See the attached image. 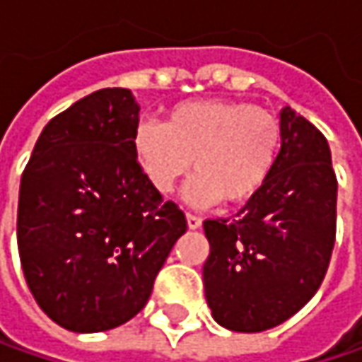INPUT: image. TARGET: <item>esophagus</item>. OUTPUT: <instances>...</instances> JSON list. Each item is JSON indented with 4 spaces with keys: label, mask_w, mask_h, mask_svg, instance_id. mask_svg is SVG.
<instances>
[{
    "label": "esophagus",
    "mask_w": 362,
    "mask_h": 362,
    "mask_svg": "<svg viewBox=\"0 0 362 362\" xmlns=\"http://www.w3.org/2000/svg\"><path fill=\"white\" fill-rule=\"evenodd\" d=\"M186 225H188V228H198L200 225H202V218L200 216H197V214H186Z\"/></svg>",
    "instance_id": "34e87169"
}]
</instances>
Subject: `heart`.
<instances>
[{"label":"heart","instance_id":"obj_1","mask_svg":"<svg viewBox=\"0 0 362 362\" xmlns=\"http://www.w3.org/2000/svg\"><path fill=\"white\" fill-rule=\"evenodd\" d=\"M284 146L279 119L251 103L198 99L178 103L165 123L141 119L132 148L151 186L168 194L190 172L186 186L194 204L225 200L227 204L255 197L274 174Z\"/></svg>","mask_w":362,"mask_h":362}]
</instances>
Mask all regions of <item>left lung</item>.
I'll list each match as a JSON object with an SVG mask.
<instances>
[{
	"mask_svg": "<svg viewBox=\"0 0 362 362\" xmlns=\"http://www.w3.org/2000/svg\"><path fill=\"white\" fill-rule=\"evenodd\" d=\"M279 123L284 146L265 186L233 218L204 221L206 304L235 332H263L306 306L337 239L338 184L328 141L290 107Z\"/></svg>",
	"mask_w": 362,
	"mask_h": 362,
	"instance_id": "left-lung-1",
	"label": "left lung"
}]
</instances>
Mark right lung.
<instances>
[{
    "label": "right lung",
    "instance_id": "1",
    "mask_svg": "<svg viewBox=\"0 0 362 362\" xmlns=\"http://www.w3.org/2000/svg\"><path fill=\"white\" fill-rule=\"evenodd\" d=\"M139 105L101 88L48 121L20 184L18 249L28 288L58 326L101 332L148 304L186 216L132 148Z\"/></svg>",
    "mask_w": 362,
    "mask_h": 362
}]
</instances>
